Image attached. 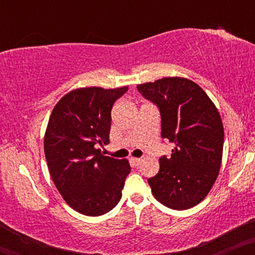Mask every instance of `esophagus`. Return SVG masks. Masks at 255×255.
Listing matches in <instances>:
<instances>
[{
	"label": "esophagus",
	"instance_id": "1",
	"mask_svg": "<svg viewBox=\"0 0 255 255\" xmlns=\"http://www.w3.org/2000/svg\"><path fill=\"white\" fill-rule=\"evenodd\" d=\"M141 158H135V157H130V162L131 163H133V164L134 165H135V166H137V165H139L140 164V163H141Z\"/></svg>",
	"mask_w": 255,
	"mask_h": 255
}]
</instances>
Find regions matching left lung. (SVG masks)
Masks as SVG:
<instances>
[{"instance_id":"obj_1","label":"left lung","mask_w":255,"mask_h":255,"mask_svg":"<svg viewBox=\"0 0 255 255\" xmlns=\"http://www.w3.org/2000/svg\"><path fill=\"white\" fill-rule=\"evenodd\" d=\"M136 89L158 105L162 136L175 146L170 158L159 159L156 176L148 178L152 194L169 209H191L209 194L219 174L224 142L221 115L189 79L162 78Z\"/></svg>"}]
</instances>
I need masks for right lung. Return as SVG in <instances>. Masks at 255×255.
I'll use <instances>...</instances> for the list:
<instances>
[{
    "label": "right lung",
    "mask_w": 255,
    "mask_h": 255,
    "mask_svg": "<svg viewBox=\"0 0 255 255\" xmlns=\"http://www.w3.org/2000/svg\"><path fill=\"white\" fill-rule=\"evenodd\" d=\"M128 86L80 87L52 109L44 153L57 191L73 210L102 216L118 205L130 172L127 159L103 156L96 145L109 144L111 109Z\"/></svg>",
    "instance_id": "obj_1"
}]
</instances>
